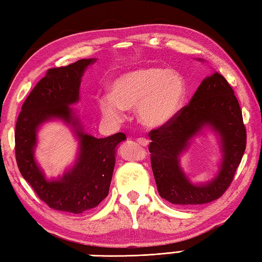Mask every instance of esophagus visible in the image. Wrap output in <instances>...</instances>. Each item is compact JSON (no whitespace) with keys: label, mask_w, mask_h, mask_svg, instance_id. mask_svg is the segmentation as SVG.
Instances as JSON below:
<instances>
[{"label":"esophagus","mask_w":262,"mask_h":262,"mask_svg":"<svg viewBox=\"0 0 262 262\" xmlns=\"http://www.w3.org/2000/svg\"><path fill=\"white\" fill-rule=\"evenodd\" d=\"M136 141H137V143H139L142 146H146L147 144H149V141L144 139V137H139V139H137Z\"/></svg>","instance_id":"obj_1"}]
</instances>
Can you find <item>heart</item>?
<instances>
[{
	"instance_id": "b5f03b06",
	"label": "heart",
	"mask_w": 262,
	"mask_h": 262,
	"mask_svg": "<svg viewBox=\"0 0 262 262\" xmlns=\"http://www.w3.org/2000/svg\"><path fill=\"white\" fill-rule=\"evenodd\" d=\"M111 95L99 97V108L115 121L126 108L136 107L139 121L146 127H161L177 116L187 87L182 75L158 66H145L119 74L110 84Z\"/></svg>"
}]
</instances>
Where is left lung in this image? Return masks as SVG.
Wrapping results in <instances>:
<instances>
[{
  "instance_id": "left-lung-1",
  "label": "left lung",
  "mask_w": 262,
  "mask_h": 262,
  "mask_svg": "<svg viewBox=\"0 0 262 262\" xmlns=\"http://www.w3.org/2000/svg\"><path fill=\"white\" fill-rule=\"evenodd\" d=\"M204 126L221 136L223 161L217 177L192 185L179 166V156ZM151 167L161 198L175 205H199L220 198L234 180L246 147V129L234 90L221 74L204 79L191 101L172 120L149 133Z\"/></svg>"
}]
</instances>
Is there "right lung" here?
<instances>
[{
    "instance_id": "obj_1",
    "label": "right lung",
    "mask_w": 262,
    "mask_h": 262,
    "mask_svg": "<svg viewBox=\"0 0 262 262\" xmlns=\"http://www.w3.org/2000/svg\"><path fill=\"white\" fill-rule=\"evenodd\" d=\"M96 59H80L63 68L49 69L21 106L15 130L18 168L41 201L52 210L79 214L96 207L107 196L116 149L126 140L123 133L96 139L84 133L70 105L79 101L83 72ZM60 118L75 128L79 157L74 167L58 180H47L34 158L36 132L42 123Z\"/></svg>"
}]
</instances>
